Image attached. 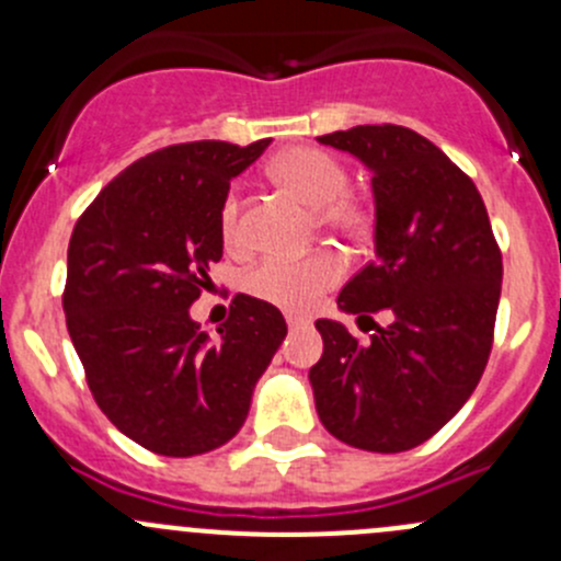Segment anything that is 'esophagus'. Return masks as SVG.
I'll list each match as a JSON object with an SVG mask.
<instances>
[{
	"instance_id": "esophagus-1",
	"label": "esophagus",
	"mask_w": 561,
	"mask_h": 561,
	"mask_svg": "<svg viewBox=\"0 0 561 561\" xmlns=\"http://www.w3.org/2000/svg\"><path fill=\"white\" fill-rule=\"evenodd\" d=\"M287 325L293 328V331H296V328H307L309 325V320L307 317H298V314H287Z\"/></svg>"
}]
</instances>
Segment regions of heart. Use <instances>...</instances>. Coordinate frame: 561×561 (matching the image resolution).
<instances>
[{
  "label": "heart",
  "instance_id": "1",
  "mask_svg": "<svg viewBox=\"0 0 561 561\" xmlns=\"http://www.w3.org/2000/svg\"><path fill=\"white\" fill-rule=\"evenodd\" d=\"M271 179L298 203L317 208L320 228L353 244L369 239L375 228V208L369 201L347 192L350 173L333 154L314 146L287 149L271 162ZM219 236L228 249H239L244 241L241 203L236 192H228L219 208ZM342 260L322 249L298 260H263L247 271L244 290L285 312H309L317 298L342 279Z\"/></svg>",
  "mask_w": 561,
  "mask_h": 561
}]
</instances>
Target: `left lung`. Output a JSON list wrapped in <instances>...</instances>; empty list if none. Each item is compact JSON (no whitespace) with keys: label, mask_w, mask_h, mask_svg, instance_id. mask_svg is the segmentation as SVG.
<instances>
[{"label":"left lung","mask_w":561,"mask_h":561,"mask_svg":"<svg viewBox=\"0 0 561 561\" xmlns=\"http://www.w3.org/2000/svg\"><path fill=\"white\" fill-rule=\"evenodd\" d=\"M317 140L358 157L375 190L377 257L342 287L339 309L358 320L390 314L369 342L336 320L314 322L317 415L353 448L401 454L434 437L478 388L502 252L478 186L415 129L364 124Z\"/></svg>","instance_id":"8db88e82"}]
</instances>
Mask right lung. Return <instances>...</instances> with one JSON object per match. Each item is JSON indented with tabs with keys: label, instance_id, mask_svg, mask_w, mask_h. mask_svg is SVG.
<instances>
[{
	"label": "right lung",
	"instance_id": "right-lung-1",
	"mask_svg": "<svg viewBox=\"0 0 561 561\" xmlns=\"http://www.w3.org/2000/svg\"><path fill=\"white\" fill-rule=\"evenodd\" d=\"M268 144L151 151L103 186L70 236L61 307L72 347L107 421L151 454L201 456L233 439L287 336L279 309L244 293L217 342L190 317L222 260L230 179Z\"/></svg>",
	"mask_w": 561,
	"mask_h": 561
}]
</instances>
